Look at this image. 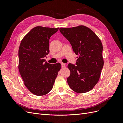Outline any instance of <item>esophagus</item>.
Here are the masks:
<instances>
[{
    "label": "esophagus",
    "instance_id": "34e87169",
    "mask_svg": "<svg viewBox=\"0 0 123 123\" xmlns=\"http://www.w3.org/2000/svg\"><path fill=\"white\" fill-rule=\"evenodd\" d=\"M61 65H62V68H64L66 67V65L64 64V63H62Z\"/></svg>",
    "mask_w": 123,
    "mask_h": 123
}]
</instances>
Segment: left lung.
Returning a JSON list of instances; mask_svg holds the SVG:
<instances>
[{"label": "left lung", "mask_w": 123, "mask_h": 123, "mask_svg": "<svg viewBox=\"0 0 123 123\" xmlns=\"http://www.w3.org/2000/svg\"><path fill=\"white\" fill-rule=\"evenodd\" d=\"M59 31L79 56L75 64L68 65L70 71L67 78L69 87L80 93L90 91L98 83L104 66L101 41L91 29L84 25L61 28Z\"/></svg>", "instance_id": "8db88e82"}]
</instances>
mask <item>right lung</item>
<instances>
[{"mask_svg": "<svg viewBox=\"0 0 123 123\" xmlns=\"http://www.w3.org/2000/svg\"><path fill=\"white\" fill-rule=\"evenodd\" d=\"M58 28L36 27L21 40L18 50V69L24 84L33 94L42 96L53 88L60 63L49 64L44 58L49 53V39Z\"/></svg>", "mask_w": 123, "mask_h": 123, "instance_id": "add662e5", "label": "right lung"}]
</instances>
